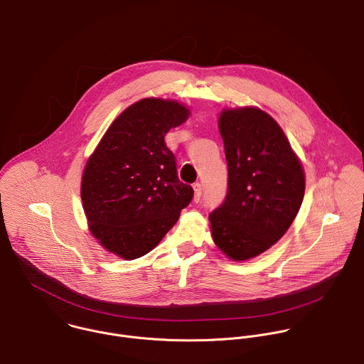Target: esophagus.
<instances>
[{
  "label": "esophagus",
  "instance_id": "esophagus-1",
  "mask_svg": "<svg viewBox=\"0 0 364 364\" xmlns=\"http://www.w3.org/2000/svg\"><path fill=\"white\" fill-rule=\"evenodd\" d=\"M193 188H194V201L198 203L200 198H201V194H203V186L200 183H196L193 186Z\"/></svg>",
  "mask_w": 364,
  "mask_h": 364
}]
</instances>
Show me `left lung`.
I'll list each match as a JSON object with an SVG mask.
<instances>
[{
  "label": "left lung",
  "instance_id": "1",
  "mask_svg": "<svg viewBox=\"0 0 364 364\" xmlns=\"http://www.w3.org/2000/svg\"><path fill=\"white\" fill-rule=\"evenodd\" d=\"M228 164L224 203L208 215L215 245L231 259L254 258L284 237L305 194V176L279 124L257 107L220 116Z\"/></svg>",
  "mask_w": 364,
  "mask_h": 364
}]
</instances>
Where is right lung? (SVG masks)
Segmentation results:
<instances>
[{"instance_id": "add662e5", "label": "right lung", "mask_w": 364, "mask_h": 364, "mask_svg": "<svg viewBox=\"0 0 364 364\" xmlns=\"http://www.w3.org/2000/svg\"><path fill=\"white\" fill-rule=\"evenodd\" d=\"M174 100L149 97L129 106L86 163L82 203L96 240L130 261L150 252L194 196L180 181L166 133L188 117Z\"/></svg>"}]
</instances>
